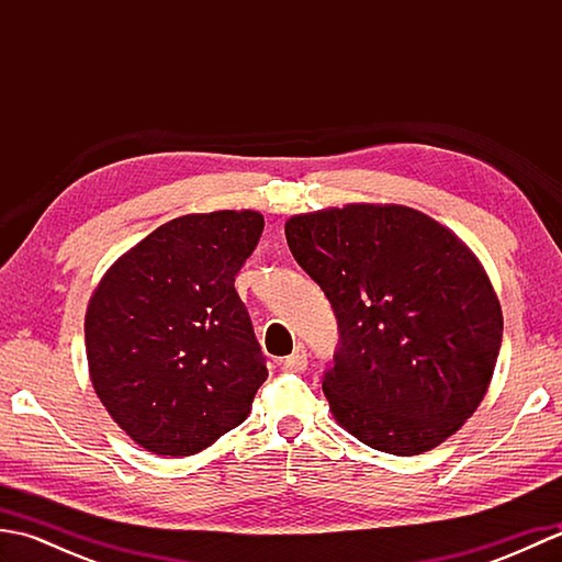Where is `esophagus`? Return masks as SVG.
I'll use <instances>...</instances> for the list:
<instances>
[{
	"label": "esophagus",
	"instance_id": "esophagus-1",
	"mask_svg": "<svg viewBox=\"0 0 562 562\" xmlns=\"http://www.w3.org/2000/svg\"><path fill=\"white\" fill-rule=\"evenodd\" d=\"M308 364V355L304 350V345H296L294 352L290 357H284V367L292 369V372H304Z\"/></svg>",
	"mask_w": 562,
	"mask_h": 562
}]
</instances>
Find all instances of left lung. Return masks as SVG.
<instances>
[{
    "instance_id": "obj_1",
    "label": "left lung",
    "mask_w": 562,
    "mask_h": 562,
    "mask_svg": "<svg viewBox=\"0 0 562 562\" xmlns=\"http://www.w3.org/2000/svg\"><path fill=\"white\" fill-rule=\"evenodd\" d=\"M284 234L338 321L324 374L336 420L398 457L457 432L491 386L503 342V308L469 246L403 205L296 214Z\"/></svg>"
}]
</instances>
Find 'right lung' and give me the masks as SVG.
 Segmentation results:
<instances>
[{"instance_id": "obj_1", "label": "right lung", "mask_w": 562, "mask_h": 562, "mask_svg": "<svg viewBox=\"0 0 562 562\" xmlns=\"http://www.w3.org/2000/svg\"><path fill=\"white\" fill-rule=\"evenodd\" d=\"M262 224L254 210L171 220L93 290L83 318L91 384L142 449L190 457L248 417L268 367L234 278Z\"/></svg>"}]
</instances>
